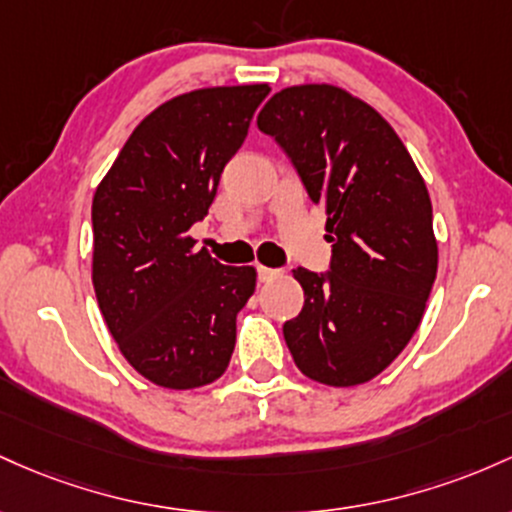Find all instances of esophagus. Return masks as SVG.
Segmentation results:
<instances>
[{
	"instance_id": "1",
	"label": "esophagus",
	"mask_w": 512,
	"mask_h": 512,
	"mask_svg": "<svg viewBox=\"0 0 512 512\" xmlns=\"http://www.w3.org/2000/svg\"><path fill=\"white\" fill-rule=\"evenodd\" d=\"M278 275H280L278 268H266V266H258V280H261V283H268V280L278 278Z\"/></svg>"
}]
</instances>
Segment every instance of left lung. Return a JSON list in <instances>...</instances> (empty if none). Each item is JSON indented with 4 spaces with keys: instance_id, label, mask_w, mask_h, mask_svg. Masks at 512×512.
I'll use <instances>...</instances> for the list:
<instances>
[{
    "instance_id": "left-lung-1",
    "label": "left lung",
    "mask_w": 512,
    "mask_h": 512,
    "mask_svg": "<svg viewBox=\"0 0 512 512\" xmlns=\"http://www.w3.org/2000/svg\"><path fill=\"white\" fill-rule=\"evenodd\" d=\"M326 210L331 271H292L304 307L285 321L292 360L329 387L370 382L421 324L438 273L426 181L392 125L333 84L278 91L258 113Z\"/></svg>"
}]
</instances>
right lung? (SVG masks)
Segmentation results:
<instances>
[{"label": "right lung", "mask_w": 512, "mask_h": 512, "mask_svg": "<svg viewBox=\"0 0 512 512\" xmlns=\"http://www.w3.org/2000/svg\"><path fill=\"white\" fill-rule=\"evenodd\" d=\"M268 84L174 96L132 130L91 205L96 300L125 360L164 389L227 370L254 266H222L188 234L208 215L222 169Z\"/></svg>", "instance_id": "add662e5"}]
</instances>
